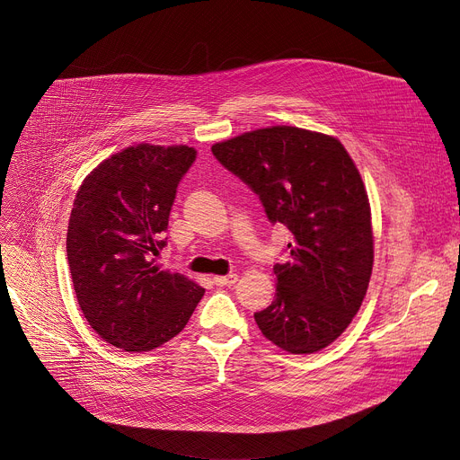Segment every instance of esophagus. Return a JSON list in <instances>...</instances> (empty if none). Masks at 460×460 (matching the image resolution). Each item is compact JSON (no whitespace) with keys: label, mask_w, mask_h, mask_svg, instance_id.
Listing matches in <instances>:
<instances>
[{"label":"esophagus","mask_w":460,"mask_h":460,"mask_svg":"<svg viewBox=\"0 0 460 460\" xmlns=\"http://www.w3.org/2000/svg\"><path fill=\"white\" fill-rule=\"evenodd\" d=\"M238 279L236 273H229V275H217V278H212V283L217 287H231L234 285Z\"/></svg>","instance_id":"obj_1"}]
</instances>
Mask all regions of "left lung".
Instances as JSON below:
<instances>
[{
    "instance_id": "obj_1",
    "label": "left lung",
    "mask_w": 460,
    "mask_h": 460,
    "mask_svg": "<svg viewBox=\"0 0 460 460\" xmlns=\"http://www.w3.org/2000/svg\"><path fill=\"white\" fill-rule=\"evenodd\" d=\"M210 149L259 196L268 220L292 233L288 261L273 266L275 299L255 313L259 329L296 355L323 349L360 309L374 266L370 203L357 166L336 138L290 126Z\"/></svg>"
}]
</instances>
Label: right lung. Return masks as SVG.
Here are the masks:
<instances>
[{"label":"right lung","mask_w":460,"mask_h":460,"mask_svg":"<svg viewBox=\"0 0 460 460\" xmlns=\"http://www.w3.org/2000/svg\"><path fill=\"white\" fill-rule=\"evenodd\" d=\"M196 155L189 146L126 147L90 172L75 196L66 234L74 290L90 327L124 351L173 339L205 294L157 264L177 185Z\"/></svg>","instance_id":"obj_1"}]
</instances>
